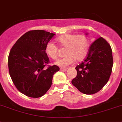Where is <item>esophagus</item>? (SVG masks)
Masks as SVG:
<instances>
[{"mask_svg":"<svg viewBox=\"0 0 122 122\" xmlns=\"http://www.w3.org/2000/svg\"><path fill=\"white\" fill-rule=\"evenodd\" d=\"M60 70L62 71H64V72H65V71H66L67 70V68H61L60 69Z\"/></svg>","mask_w":122,"mask_h":122,"instance_id":"obj_1","label":"esophagus"}]
</instances>
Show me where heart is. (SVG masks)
<instances>
[{"label":"heart","mask_w":122,"mask_h":122,"mask_svg":"<svg viewBox=\"0 0 122 122\" xmlns=\"http://www.w3.org/2000/svg\"><path fill=\"white\" fill-rule=\"evenodd\" d=\"M60 45L66 48V57L59 59L55 64L61 67L69 66L75 61L83 60L87 55L90 48L89 40L84 35L65 34L58 38ZM45 51L53 59H57L58 56V47L53 41L48 42L46 45Z\"/></svg>","instance_id":"heart-1"}]
</instances>
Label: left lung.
Returning a JSON list of instances; mask_svg holds the SVG:
<instances>
[{
  "label": "left lung",
  "instance_id": "1",
  "mask_svg": "<svg viewBox=\"0 0 122 122\" xmlns=\"http://www.w3.org/2000/svg\"><path fill=\"white\" fill-rule=\"evenodd\" d=\"M112 66L111 47L105 39L100 37L92 43L84 61L76 66L77 76L71 82L83 94H96L108 82Z\"/></svg>",
  "mask_w": 122,
  "mask_h": 122
}]
</instances>
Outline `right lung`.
I'll use <instances>...</instances> for the list:
<instances>
[{
	"label": "right lung",
	"mask_w": 122,
	"mask_h": 122,
	"mask_svg": "<svg viewBox=\"0 0 122 122\" xmlns=\"http://www.w3.org/2000/svg\"><path fill=\"white\" fill-rule=\"evenodd\" d=\"M55 35L40 30L28 31L9 53L8 66L12 81L20 92L30 97L45 95L51 86L54 74L59 71L56 65L46 67L50 60L46 45Z\"/></svg>",
	"instance_id": "obj_1"
}]
</instances>
